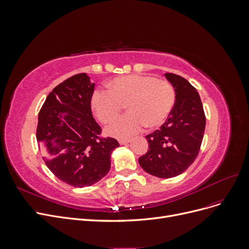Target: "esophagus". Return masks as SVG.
Wrapping results in <instances>:
<instances>
[{"label": "esophagus", "instance_id": "34e87169", "mask_svg": "<svg viewBox=\"0 0 249 249\" xmlns=\"http://www.w3.org/2000/svg\"><path fill=\"white\" fill-rule=\"evenodd\" d=\"M130 142H131L130 139H122V140H119V144L120 145H125V144H127V143H130Z\"/></svg>", "mask_w": 249, "mask_h": 249}]
</instances>
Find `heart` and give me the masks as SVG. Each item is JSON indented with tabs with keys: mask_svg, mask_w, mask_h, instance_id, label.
Returning <instances> with one entry per match:
<instances>
[{
	"mask_svg": "<svg viewBox=\"0 0 249 249\" xmlns=\"http://www.w3.org/2000/svg\"><path fill=\"white\" fill-rule=\"evenodd\" d=\"M110 91L95 90L91 109L100 122L106 124L115 118L126 105L129 113L116 118L106 133L118 139L129 138L143 126L156 129L162 125L175 107L176 90L170 82L152 76L126 74L108 83Z\"/></svg>",
	"mask_w": 249,
	"mask_h": 249,
	"instance_id": "1",
	"label": "heart"
}]
</instances>
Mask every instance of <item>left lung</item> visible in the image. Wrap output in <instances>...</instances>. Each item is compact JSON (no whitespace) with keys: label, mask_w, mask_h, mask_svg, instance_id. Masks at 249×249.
I'll return each mask as SVG.
<instances>
[{"label":"left lung","mask_w":249,"mask_h":249,"mask_svg":"<svg viewBox=\"0 0 249 249\" xmlns=\"http://www.w3.org/2000/svg\"><path fill=\"white\" fill-rule=\"evenodd\" d=\"M176 90V104L160 130L147 135L148 150L138 159L142 169L161 178L183 173L196 159L206 127L200 96L189 82L164 73Z\"/></svg>","instance_id":"left-lung-1"}]
</instances>
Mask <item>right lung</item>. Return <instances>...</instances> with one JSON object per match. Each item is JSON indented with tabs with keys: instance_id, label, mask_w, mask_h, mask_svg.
<instances>
[{
	"instance_id": "add662e5",
	"label": "right lung",
	"mask_w": 249,
	"mask_h": 249,
	"mask_svg": "<svg viewBox=\"0 0 249 249\" xmlns=\"http://www.w3.org/2000/svg\"><path fill=\"white\" fill-rule=\"evenodd\" d=\"M87 73H78L52 90L38 114L36 138L48 168L73 187L91 186L107 175L116 139L99 138L92 117L94 91Z\"/></svg>"
}]
</instances>
